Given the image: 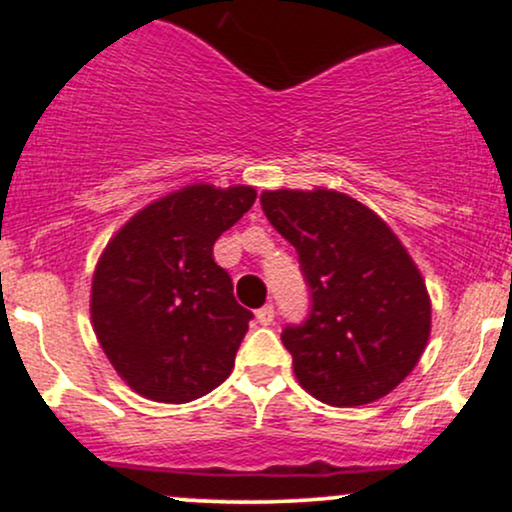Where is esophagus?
Here are the masks:
<instances>
[{
	"instance_id": "esophagus-1",
	"label": "esophagus",
	"mask_w": 512,
	"mask_h": 512,
	"mask_svg": "<svg viewBox=\"0 0 512 512\" xmlns=\"http://www.w3.org/2000/svg\"><path fill=\"white\" fill-rule=\"evenodd\" d=\"M255 317H257V322H260V325H272V322H274V305H262V308L255 313Z\"/></svg>"
}]
</instances>
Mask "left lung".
<instances>
[{"label":"left lung","mask_w":512,"mask_h":512,"mask_svg":"<svg viewBox=\"0 0 512 512\" xmlns=\"http://www.w3.org/2000/svg\"><path fill=\"white\" fill-rule=\"evenodd\" d=\"M260 202L296 248L310 289L308 320L281 334L298 383L332 407L390 395L431 334V298L407 248L344 192L267 190Z\"/></svg>","instance_id":"obj_1"}]
</instances>
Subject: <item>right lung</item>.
Returning a JSON list of instances; mask_svg holds the SVG:
<instances>
[{"mask_svg": "<svg viewBox=\"0 0 512 512\" xmlns=\"http://www.w3.org/2000/svg\"><path fill=\"white\" fill-rule=\"evenodd\" d=\"M255 197L250 185H187L137 211L105 245L91 284L93 332L137 395L192 402L231 375L252 313L214 262V243Z\"/></svg>", "mask_w": 512, "mask_h": 512, "instance_id": "right-lung-1", "label": "right lung"}]
</instances>
